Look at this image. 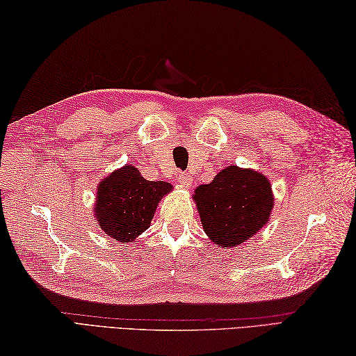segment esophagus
I'll return each mask as SVG.
<instances>
[{"label": "esophagus", "instance_id": "obj_1", "mask_svg": "<svg viewBox=\"0 0 356 356\" xmlns=\"http://www.w3.org/2000/svg\"><path fill=\"white\" fill-rule=\"evenodd\" d=\"M177 180H179V184L185 188H190L193 184V177L190 176V174H185V172H180Z\"/></svg>", "mask_w": 356, "mask_h": 356}]
</instances>
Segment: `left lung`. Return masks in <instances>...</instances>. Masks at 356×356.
Here are the masks:
<instances>
[{
  "label": "left lung",
  "mask_w": 356,
  "mask_h": 356,
  "mask_svg": "<svg viewBox=\"0 0 356 356\" xmlns=\"http://www.w3.org/2000/svg\"><path fill=\"white\" fill-rule=\"evenodd\" d=\"M203 231L214 245L236 248L268 225L274 208L269 179L251 168L225 166L193 194Z\"/></svg>",
  "instance_id": "1"
}]
</instances>
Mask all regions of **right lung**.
<instances>
[{"instance_id":"1","label":"right lung","mask_w":356,"mask_h":356,"mask_svg":"<svg viewBox=\"0 0 356 356\" xmlns=\"http://www.w3.org/2000/svg\"><path fill=\"white\" fill-rule=\"evenodd\" d=\"M171 191L168 182H151L136 166H120L97 185L93 209L97 226L119 243H131L149 228L159 202Z\"/></svg>"}]
</instances>
